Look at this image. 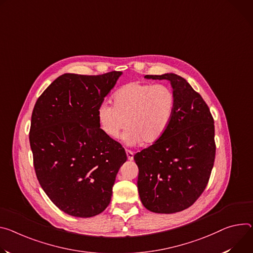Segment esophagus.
<instances>
[{"label":"esophagus","instance_id":"esophagus-1","mask_svg":"<svg viewBox=\"0 0 253 253\" xmlns=\"http://www.w3.org/2000/svg\"><path fill=\"white\" fill-rule=\"evenodd\" d=\"M126 154H127V158H128V160H133L134 153H133L131 150H126Z\"/></svg>","mask_w":253,"mask_h":253}]
</instances>
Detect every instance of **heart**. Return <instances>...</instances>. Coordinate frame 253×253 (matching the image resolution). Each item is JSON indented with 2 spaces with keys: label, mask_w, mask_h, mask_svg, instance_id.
<instances>
[{
  "label": "heart",
  "mask_w": 253,
  "mask_h": 253,
  "mask_svg": "<svg viewBox=\"0 0 253 253\" xmlns=\"http://www.w3.org/2000/svg\"><path fill=\"white\" fill-rule=\"evenodd\" d=\"M174 111L172 91L164 84L131 83L113 96V107L101 104L96 112L101 131L110 139L119 136L129 145L157 142L169 128Z\"/></svg>",
  "instance_id": "b5f03b06"
}]
</instances>
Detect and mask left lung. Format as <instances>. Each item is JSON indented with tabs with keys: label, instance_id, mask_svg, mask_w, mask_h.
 I'll return each instance as SVG.
<instances>
[{
	"label": "left lung",
	"instance_id": "obj_1",
	"mask_svg": "<svg viewBox=\"0 0 253 253\" xmlns=\"http://www.w3.org/2000/svg\"><path fill=\"white\" fill-rule=\"evenodd\" d=\"M167 80L173 89L174 111L164 136L137 152L141 203L151 212L188 209L202 195L214 166L215 127L210 110L191 84L175 74L145 76Z\"/></svg>",
	"mask_w": 253,
	"mask_h": 253
}]
</instances>
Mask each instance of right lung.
I'll list each match as a JSON object with an SVG mask.
<instances>
[{"mask_svg": "<svg viewBox=\"0 0 253 253\" xmlns=\"http://www.w3.org/2000/svg\"><path fill=\"white\" fill-rule=\"evenodd\" d=\"M121 76L64 74L34 106L29 140L36 176L51 202L71 216L102 213L127 160L122 145L101 131L96 116Z\"/></svg>", "mask_w": 253, "mask_h": 253, "instance_id": "add662e5", "label": "right lung"}]
</instances>
